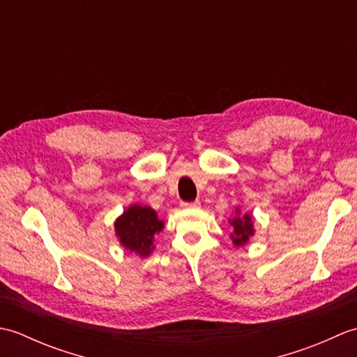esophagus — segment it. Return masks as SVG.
Returning a JSON list of instances; mask_svg holds the SVG:
<instances>
[{
  "label": "esophagus",
  "mask_w": 357,
  "mask_h": 357,
  "mask_svg": "<svg viewBox=\"0 0 357 357\" xmlns=\"http://www.w3.org/2000/svg\"><path fill=\"white\" fill-rule=\"evenodd\" d=\"M201 206L199 201H193V202H183L181 204V207L183 208H198Z\"/></svg>",
  "instance_id": "esophagus-1"
}]
</instances>
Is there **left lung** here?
<instances>
[{
	"mask_svg": "<svg viewBox=\"0 0 357 357\" xmlns=\"http://www.w3.org/2000/svg\"><path fill=\"white\" fill-rule=\"evenodd\" d=\"M241 210H236V218L230 219V225H233V233L230 234V238L233 241V244L236 247L245 245L248 239L255 234L253 229V218L252 215H239Z\"/></svg>",
	"mask_w": 357,
	"mask_h": 357,
	"instance_id": "8db88e82",
	"label": "left lung"
}]
</instances>
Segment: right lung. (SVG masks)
<instances>
[{"label": "right lung", "mask_w": 357, "mask_h": 357, "mask_svg": "<svg viewBox=\"0 0 357 357\" xmlns=\"http://www.w3.org/2000/svg\"><path fill=\"white\" fill-rule=\"evenodd\" d=\"M164 229V221L158 219L156 211L147 206L128 207L115 221V233L119 244L141 257L153 252L155 234Z\"/></svg>", "instance_id": "obj_1"}]
</instances>
